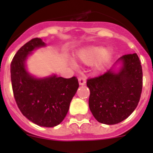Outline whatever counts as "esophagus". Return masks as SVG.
<instances>
[{
    "label": "esophagus",
    "mask_w": 153,
    "mask_h": 153,
    "mask_svg": "<svg viewBox=\"0 0 153 153\" xmlns=\"http://www.w3.org/2000/svg\"><path fill=\"white\" fill-rule=\"evenodd\" d=\"M79 83L80 86H83L86 84V79L84 77H80L79 78Z\"/></svg>",
    "instance_id": "obj_1"
}]
</instances>
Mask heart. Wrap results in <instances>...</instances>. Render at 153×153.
Instances as JSON below:
<instances>
[{
	"label": "heart",
	"instance_id": "heart-1",
	"mask_svg": "<svg viewBox=\"0 0 153 153\" xmlns=\"http://www.w3.org/2000/svg\"><path fill=\"white\" fill-rule=\"evenodd\" d=\"M114 56V51L110 48L93 45L79 49L75 54V58L84 64L94 62L96 69L101 70L110 62Z\"/></svg>",
	"mask_w": 153,
	"mask_h": 153
}]
</instances>
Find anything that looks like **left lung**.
<instances>
[{"mask_svg":"<svg viewBox=\"0 0 153 153\" xmlns=\"http://www.w3.org/2000/svg\"><path fill=\"white\" fill-rule=\"evenodd\" d=\"M142 81V67L136 53L121 56L104 74L88 79L89 107L94 118L105 125L127 118L140 101Z\"/></svg>","mask_w":153,"mask_h":153,"instance_id":"8db88e82","label":"left lung"}]
</instances>
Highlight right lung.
Wrapping results in <instances>:
<instances>
[{"label": "right lung", "instance_id": "1", "mask_svg": "<svg viewBox=\"0 0 153 153\" xmlns=\"http://www.w3.org/2000/svg\"><path fill=\"white\" fill-rule=\"evenodd\" d=\"M46 47L35 38L21 47L11 62V81L18 108L25 117L39 126L54 127L67 115L79 88L76 77L64 79L56 74L37 78L28 72L26 62L32 51Z\"/></svg>", "mask_w": 153, "mask_h": 153}]
</instances>
